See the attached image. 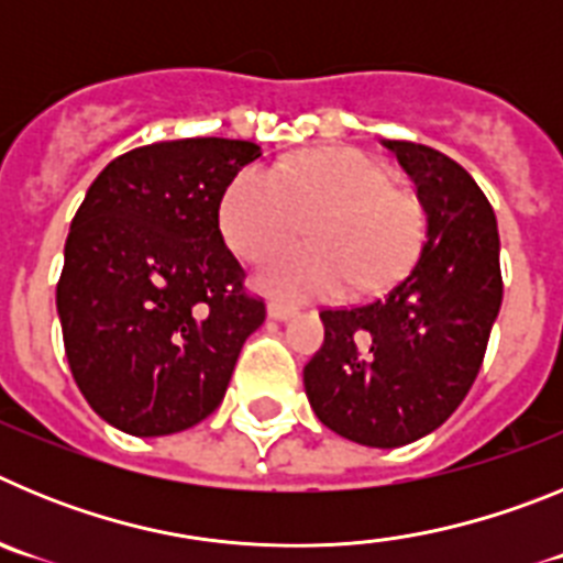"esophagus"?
I'll return each mask as SVG.
<instances>
[{"mask_svg":"<svg viewBox=\"0 0 563 563\" xmlns=\"http://www.w3.org/2000/svg\"><path fill=\"white\" fill-rule=\"evenodd\" d=\"M292 316H296V307L278 305V301H271V305H267V318H273V321H287V318Z\"/></svg>","mask_w":563,"mask_h":563,"instance_id":"esophagus-1","label":"esophagus"}]
</instances>
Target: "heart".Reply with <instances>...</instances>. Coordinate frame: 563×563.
I'll return each instance as SVG.
<instances>
[{
	"label": "heart",
	"instance_id": "heart-1",
	"mask_svg": "<svg viewBox=\"0 0 563 563\" xmlns=\"http://www.w3.org/2000/svg\"><path fill=\"white\" fill-rule=\"evenodd\" d=\"M312 220L310 247L276 256L258 287L282 298L375 290L409 271L422 242V208L395 188L389 168L361 148H321L285 166H247L220 202L231 251L262 262Z\"/></svg>",
	"mask_w": 563,
	"mask_h": 563
}]
</instances>
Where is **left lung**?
I'll use <instances>...</instances> for the list:
<instances>
[{
	"label": "left lung",
	"instance_id": "8db88e82",
	"mask_svg": "<svg viewBox=\"0 0 563 563\" xmlns=\"http://www.w3.org/2000/svg\"><path fill=\"white\" fill-rule=\"evenodd\" d=\"M417 186L426 242L386 298L321 310L324 343L305 389L327 429L397 449L449 420L479 375L501 307L496 213L456 161L422 143L383 141Z\"/></svg>",
	"mask_w": 563,
	"mask_h": 563
}]
</instances>
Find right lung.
I'll list each match as a JSON object with an SVG mask.
<instances>
[{"label": "right lung", "instance_id": "add662e5", "mask_svg": "<svg viewBox=\"0 0 563 563\" xmlns=\"http://www.w3.org/2000/svg\"><path fill=\"white\" fill-rule=\"evenodd\" d=\"M262 157L251 141L132 148L73 217L56 287L64 352L98 417L134 437L177 434L225 397L265 321L220 231L225 188Z\"/></svg>", "mask_w": 563, "mask_h": 563}]
</instances>
